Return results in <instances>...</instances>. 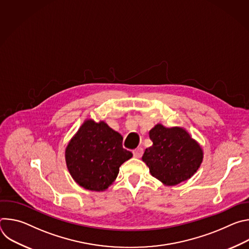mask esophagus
Returning <instances> with one entry per match:
<instances>
[{"mask_svg":"<svg viewBox=\"0 0 249 249\" xmlns=\"http://www.w3.org/2000/svg\"><path fill=\"white\" fill-rule=\"evenodd\" d=\"M143 153H144V151H143V149H142V148H137V149H135L133 151V155L137 159H140L142 156H143Z\"/></svg>","mask_w":249,"mask_h":249,"instance_id":"1","label":"esophagus"}]
</instances>
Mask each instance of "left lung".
Segmentation results:
<instances>
[{"label":"left lung","instance_id":"8db88e82","mask_svg":"<svg viewBox=\"0 0 249 249\" xmlns=\"http://www.w3.org/2000/svg\"><path fill=\"white\" fill-rule=\"evenodd\" d=\"M153 145L142 160L151 174L166 186L183 182L200 167L204 153L196 140L182 127H164L159 123L149 132Z\"/></svg>","mask_w":249,"mask_h":249}]
</instances>
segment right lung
<instances>
[{"label":"right lung","mask_w":249,"mask_h":249,"mask_svg":"<svg viewBox=\"0 0 249 249\" xmlns=\"http://www.w3.org/2000/svg\"><path fill=\"white\" fill-rule=\"evenodd\" d=\"M122 136L104 121L87 119L65 150L73 179L90 191H105L113 184L123 162L133 154L122 147Z\"/></svg>","instance_id":"1"}]
</instances>
